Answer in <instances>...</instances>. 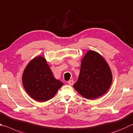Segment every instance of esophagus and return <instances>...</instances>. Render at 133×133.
I'll return each mask as SVG.
<instances>
[{
    "mask_svg": "<svg viewBox=\"0 0 133 133\" xmlns=\"http://www.w3.org/2000/svg\"><path fill=\"white\" fill-rule=\"evenodd\" d=\"M67 83H68V84L70 85H73L74 84V81L73 80H70L67 82Z\"/></svg>",
    "mask_w": 133,
    "mask_h": 133,
    "instance_id": "1",
    "label": "esophagus"
}]
</instances>
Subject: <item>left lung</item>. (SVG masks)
Returning <instances> with one entry per match:
<instances>
[{
	"mask_svg": "<svg viewBox=\"0 0 133 133\" xmlns=\"http://www.w3.org/2000/svg\"><path fill=\"white\" fill-rule=\"evenodd\" d=\"M112 74L107 62L100 54L89 50L81 60L78 80L74 88L83 97L94 99L109 89Z\"/></svg>",
	"mask_w": 133,
	"mask_h": 133,
	"instance_id": "left-lung-1",
	"label": "left lung"
}]
</instances>
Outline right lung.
<instances>
[{
    "label": "right lung",
    "mask_w": 133,
    "mask_h": 133,
    "mask_svg": "<svg viewBox=\"0 0 133 133\" xmlns=\"http://www.w3.org/2000/svg\"><path fill=\"white\" fill-rule=\"evenodd\" d=\"M22 81L28 95L39 102H46L54 98L63 85L55 78L46 60L42 56L35 57L27 64Z\"/></svg>",
    "instance_id": "right-lung-1"
}]
</instances>
